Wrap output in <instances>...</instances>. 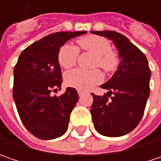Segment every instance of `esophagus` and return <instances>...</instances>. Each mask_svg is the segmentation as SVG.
Returning <instances> with one entry per match:
<instances>
[{
  "label": "esophagus",
  "instance_id": "1",
  "mask_svg": "<svg viewBox=\"0 0 161 161\" xmlns=\"http://www.w3.org/2000/svg\"><path fill=\"white\" fill-rule=\"evenodd\" d=\"M78 95H79V97H81V96L83 95V92L80 91V90H78Z\"/></svg>",
  "mask_w": 161,
  "mask_h": 161
}]
</instances>
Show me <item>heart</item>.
Returning <instances> with one entry per match:
<instances>
[{
	"mask_svg": "<svg viewBox=\"0 0 161 161\" xmlns=\"http://www.w3.org/2000/svg\"><path fill=\"white\" fill-rule=\"evenodd\" d=\"M78 43L83 50L96 55L93 65L99 66L106 71H112L118 65V57L111 51V45L106 38L90 35L81 38ZM78 48L75 45L65 43L58 52V63L64 68H70L76 63ZM103 80L102 73L97 70L86 71L83 69H73L64 74V81L67 86L81 91L91 89L95 85Z\"/></svg>",
	"mask_w": 161,
	"mask_h": 161,
	"instance_id": "heart-1",
	"label": "heart"
}]
</instances>
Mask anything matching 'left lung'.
I'll return each instance as SVG.
<instances>
[{
  "mask_svg": "<svg viewBox=\"0 0 161 161\" xmlns=\"http://www.w3.org/2000/svg\"><path fill=\"white\" fill-rule=\"evenodd\" d=\"M91 33L111 40L120 59L118 70L101 86L108 90L107 95L92 94L94 127L103 136L121 137L131 132L142 118L149 97L151 72L146 55L123 34L114 31ZM110 96L111 100H108Z\"/></svg>",
  "mask_w": 161,
  "mask_h": 161,
  "instance_id": "1",
  "label": "left lung"
}]
</instances>
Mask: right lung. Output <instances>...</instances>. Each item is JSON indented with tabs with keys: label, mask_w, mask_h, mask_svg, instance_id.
<instances>
[{
	"label": "right lung",
	"mask_w": 161,
	"mask_h": 161,
	"mask_svg": "<svg viewBox=\"0 0 161 161\" xmlns=\"http://www.w3.org/2000/svg\"><path fill=\"white\" fill-rule=\"evenodd\" d=\"M86 32H59L32 43L21 53L14 70V100L20 118L33 136L53 139L67 128L78 94L67 87L60 96H51L52 89H61L62 73L58 52L72 38ZM54 89V90H55Z\"/></svg>",
	"instance_id": "add662e5"
}]
</instances>
